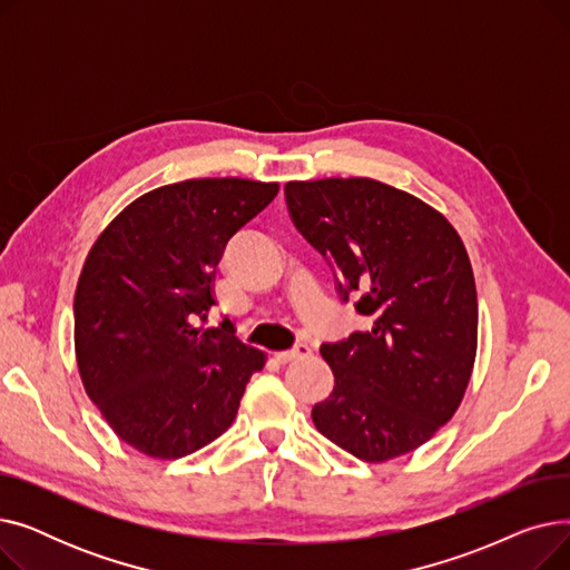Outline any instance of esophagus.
Wrapping results in <instances>:
<instances>
[{
  "instance_id": "1",
  "label": "esophagus",
  "mask_w": 570,
  "mask_h": 570,
  "mask_svg": "<svg viewBox=\"0 0 570 570\" xmlns=\"http://www.w3.org/2000/svg\"><path fill=\"white\" fill-rule=\"evenodd\" d=\"M307 355H312V348H309L307 344H297V346L291 348V351H279V353H275V361L282 363V365H286V363H293V361H301V357H307Z\"/></svg>"
}]
</instances>
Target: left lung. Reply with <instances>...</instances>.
I'll list each match as a JSON object with an SVG mask.
<instances>
[{"label": "left lung", "mask_w": 570, "mask_h": 570, "mask_svg": "<svg viewBox=\"0 0 570 570\" xmlns=\"http://www.w3.org/2000/svg\"><path fill=\"white\" fill-rule=\"evenodd\" d=\"M288 215L370 331L321 344L335 374L316 430L365 462L415 451L451 421L471 379L478 297L458 230L428 203L370 177L284 187Z\"/></svg>", "instance_id": "8db88e82"}]
</instances>
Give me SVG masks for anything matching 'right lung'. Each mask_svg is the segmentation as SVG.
<instances>
[{"label":"right lung","mask_w":570,"mask_h":570,"mask_svg":"<svg viewBox=\"0 0 570 570\" xmlns=\"http://www.w3.org/2000/svg\"><path fill=\"white\" fill-rule=\"evenodd\" d=\"M277 183L205 177L136 198L99 235L76 288V361L85 391L136 451L177 460L224 434L263 351L230 321L198 331L230 237Z\"/></svg>","instance_id":"1"}]
</instances>
